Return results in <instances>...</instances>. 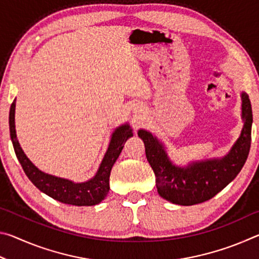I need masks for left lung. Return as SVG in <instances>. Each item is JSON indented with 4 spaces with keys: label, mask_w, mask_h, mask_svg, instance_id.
<instances>
[{
    "label": "left lung",
    "mask_w": 259,
    "mask_h": 259,
    "mask_svg": "<svg viewBox=\"0 0 259 259\" xmlns=\"http://www.w3.org/2000/svg\"><path fill=\"white\" fill-rule=\"evenodd\" d=\"M242 117L244 125L238 142L222 160L196 162L187 168H178L169 161L164 148L155 137L145 130L138 136L145 144L147 161L155 174L159 194L170 202L193 205L208 201L238 176L250 151L252 111L247 94H242Z\"/></svg>",
    "instance_id": "8db88e82"
}]
</instances>
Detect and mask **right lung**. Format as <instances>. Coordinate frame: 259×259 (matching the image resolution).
I'll use <instances>...</instances> for the list:
<instances>
[{"label": "right lung", "mask_w": 259, "mask_h": 259, "mask_svg": "<svg viewBox=\"0 0 259 259\" xmlns=\"http://www.w3.org/2000/svg\"><path fill=\"white\" fill-rule=\"evenodd\" d=\"M15 108L16 100L12 102L10 114H9L10 136L17 159L19 160L29 181L41 192L46 193L47 195L51 196L52 199L59 201V202L73 205H95L102 202L109 191V175H111L112 166L119 157L126 139L133 136L129 125H122L113 133L111 144H109L108 150L96 176L89 182L75 184L67 179L42 172L27 159L17 140L15 130Z\"/></svg>", "instance_id": "1"}]
</instances>
